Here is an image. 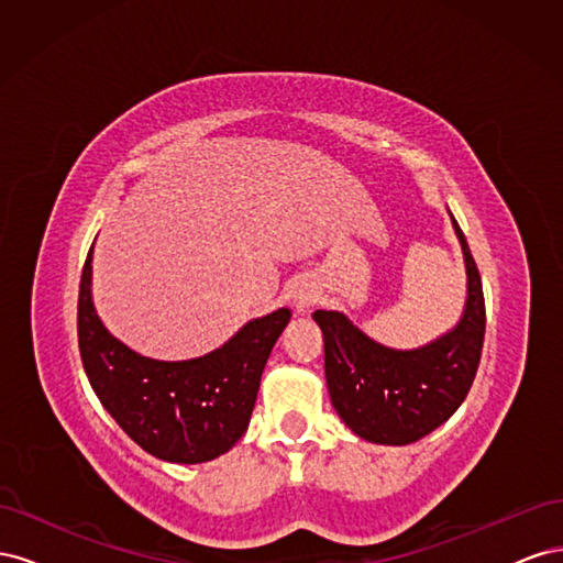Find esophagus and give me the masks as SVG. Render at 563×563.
Here are the masks:
<instances>
[{
    "instance_id": "obj_1",
    "label": "esophagus",
    "mask_w": 563,
    "mask_h": 563,
    "mask_svg": "<svg viewBox=\"0 0 563 563\" xmlns=\"http://www.w3.org/2000/svg\"><path fill=\"white\" fill-rule=\"evenodd\" d=\"M317 300V294L312 291V288H298V291L294 294V308L298 312H308L310 305Z\"/></svg>"
}]
</instances>
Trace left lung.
Masks as SVG:
<instances>
[{"label":"left lung","instance_id":"1","mask_svg":"<svg viewBox=\"0 0 563 563\" xmlns=\"http://www.w3.org/2000/svg\"><path fill=\"white\" fill-rule=\"evenodd\" d=\"M467 272V300L455 327L418 350L385 347L335 310H317L331 404L373 444L406 446L444 424L465 401L482 360L486 310L482 277L451 213Z\"/></svg>","mask_w":563,"mask_h":563}]
</instances>
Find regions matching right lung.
<instances>
[{
  "label": "right lung",
  "mask_w": 563,
  "mask_h": 563,
  "mask_svg": "<svg viewBox=\"0 0 563 563\" xmlns=\"http://www.w3.org/2000/svg\"><path fill=\"white\" fill-rule=\"evenodd\" d=\"M91 261L93 246L81 269L77 335L100 404L135 444L166 463L197 465L228 453L249 428L267 356L291 321V310L251 319L223 347L197 360H150L100 321Z\"/></svg>",
  "instance_id": "right-lung-1"
}]
</instances>
